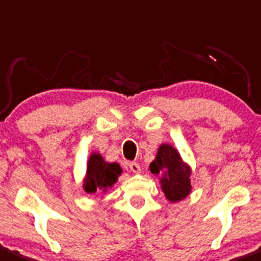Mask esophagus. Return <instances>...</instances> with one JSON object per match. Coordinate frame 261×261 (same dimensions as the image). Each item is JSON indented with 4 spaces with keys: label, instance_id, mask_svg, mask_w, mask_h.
<instances>
[{
    "label": "esophagus",
    "instance_id": "34e87169",
    "mask_svg": "<svg viewBox=\"0 0 261 261\" xmlns=\"http://www.w3.org/2000/svg\"><path fill=\"white\" fill-rule=\"evenodd\" d=\"M129 168L133 173H139V172H141V166H139L137 162H130Z\"/></svg>",
    "mask_w": 261,
    "mask_h": 261
}]
</instances>
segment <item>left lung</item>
Masks as SVG:
<instances>
[{"instance_id": "1", "label": "left lung", "mask_w": 261, "mask_h": 261, "mask_svg": "<svg viewBox=\"0 0 261 261\" xmlns=\"http://www.w3.org/2000/svg\"><path fill=\"white\" fill-rule=\"evenodd\" d=\"M153 174H160L165 196L171 202L184 200L191 192V170L181 160L176 148L170 144H162L158 148L154 161L149 165Z\"/></svg>"}]
</instances>
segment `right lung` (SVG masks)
<instances>
[{
    "label": "right lung",
    "instance_id": "right-lung-1",
    "mask_svg": "<svg viewBox=\"0 0 261 261\" xmlns=\"http://www.w3.org/2000/svg\"><path fill=\"white\" fill-rule=\"evenodd\" d=\"M122 173V168L118 163H108L100 154L93 153L87 167V178L83 189L87 193H99L107 191L117 182L118 176Z\"/></svg>",
    "mask_w": 261,
    "mask_h": 261
}]
</instances>
